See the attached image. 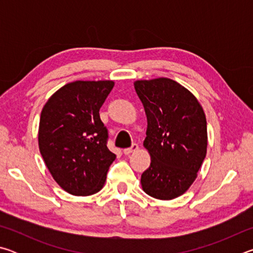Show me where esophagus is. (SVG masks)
Instances as JSON below:
<instances>
[{
	"label": "esophagus",
	"mask_w": 253,
	"mask_h": 253,
	"mask_svg": "<svg viewBox=\"0 0 253 253\" xmlns=\"http://www.w3.org/2000/svg\"><path fill=\"white\" fill-rule=\"evenodd\" d=\"M137 149H138V145L134 143L129 148H125V149H124V154H125V155H130L131 153L136 152Z\"/></svg>",
	"instance_id": "obj_1"
}]
</instances>
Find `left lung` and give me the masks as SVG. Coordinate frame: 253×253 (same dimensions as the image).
I'll list each match as a JSON object with an SVG mask.
<instances>
[{
    "instance_id": "left-lung-1",
    "label": "left lung",
    "mask_w": 253,
    "mask_h": 253,
    "mask_svg": "<svg viewBox=\"0 0 253 253\" xmlns=\"http://www.w3.org/2000/svg\"><path fill=\"white\" fill-rule=\"evenodd\" d=\"M147 117L144 146L151 166L142 174L145 193L172 200L188 190L207 155L203 108L192 92L169 78L135 81Z\"/></svg>"
}]
</instances>
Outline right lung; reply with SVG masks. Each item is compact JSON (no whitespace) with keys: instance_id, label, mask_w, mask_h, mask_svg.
<instances>
[{"instance_id":"add662e5","label":"right lung","mask_w":253,"mask_h":253,"mask_svg":"<svg viewBox=\"0 0 253 253\" xmlns=\"http://www.w3.org/2000/svg\"><path fill=\"white\" fill-rule=\"evenodd\" d=\"M114 81H74L55 91L41 111L39 148L54 181L77 196L104 186L116 155L107 147L108 129L99 109Z\"/></svg>"}]
</instances>
